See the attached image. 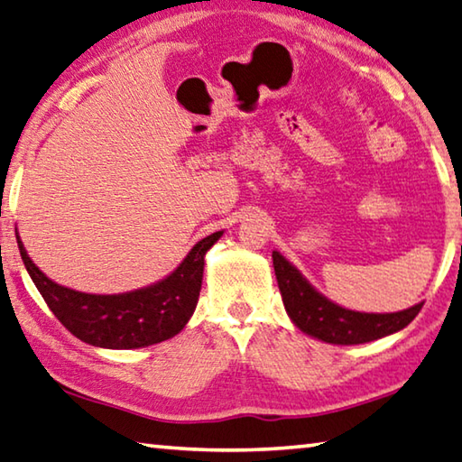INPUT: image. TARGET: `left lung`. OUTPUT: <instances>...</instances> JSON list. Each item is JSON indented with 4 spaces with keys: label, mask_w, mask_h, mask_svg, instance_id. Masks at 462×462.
<instances>
[{
    "label": "left lung",
    "mask_w": 462,
    "mask_h": 462,
    "mask_svg": "<svg viewBox=\"0 0 462 462\" xmlns=\"http://www.w3.org/2000/svg\"><path fill=\"white\" fill-rule=\"evenodd\" d=\"M274 273L286 312L302 332L330 345H363L399 332L414 320L422 302L409 310L368 314L346 310L330 302L306 282V278L278 252H273Z\"/></svg>",
    "instance_id": "1"
}]
</instances>
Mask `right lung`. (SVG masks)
<instances>
[{
    "label": "right lung",
    "mask_w": 462,
    "mask_h": 462,
    "mask_svg": "<svg viewBox=\"0 0 462 462\" xmlns=\"http://www.w3.org/2000/svg\"><path fill=\"white\" fill-rule=\"evenodd\" d=\"M220 236L222 232H214L202 238L162 282L125 294L69 291L33 264L20 236L17 246L45 304L76 338L102 348H140L176 337L186 327L200 296L204 256Z\"/></svg>",
    "instance_id": "1"
}]
</instances>
